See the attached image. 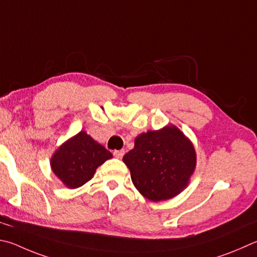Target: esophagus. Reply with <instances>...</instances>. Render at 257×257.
I'll list each match as a JSON object with an SVG mask.
<instances>
[{
    "label": "esophagus",
    "instance_id": "obj_1",
    "mask_svg": "<svg viewBox=\"0 0 257 257\" xmlns=\"http://www.w3.org/2000/svg\"><path fill=\"white\" fill-rule=\"evenodd\" d=\"M113 155L116 158H122V156L124 155V151H123V149H121V151H114L113 152Z\"/></svg>",
    "mask_w": 257,
    "mask_h": 257
}]
</instances>
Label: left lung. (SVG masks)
Returning <instances> with one entry per match:
<instances>
[{
  "mask_svg": "<svg viewBox=\"0 0 257 257\" xmlns=\"http://www.w3.org/2000/svg\"><path fill=\"white\" fill-rule=\"evenodd\" d=\"M122 161L139 193L153 202L176 197L190 183L197 153L192 142L174 124L149 130L135 138Z\"/></svg>",
  "mask_w": 257,
  "mask_h": 257,
  "instance_id": "left-lung-1",
  "label": "left lung"
}]
</instances>
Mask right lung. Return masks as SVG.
I'll use <instances>...</instances> for the list:
<instances>
[{"instance_id":"add662e5","label":"right lung","mask_w":257,"mask_h":257,"mask_svg":"<svg viewBox=\"0 0 257 257\" xmlns=\"http://www.w3.org/2000/svg\"><path fill=\"white\" fill-rule=\"evenodd\" d=\"M111 157L108 149L82 130L56 149L50 167L66 188L77 189L90 181L97 167Z\"/></svg>"}]
</instances>
